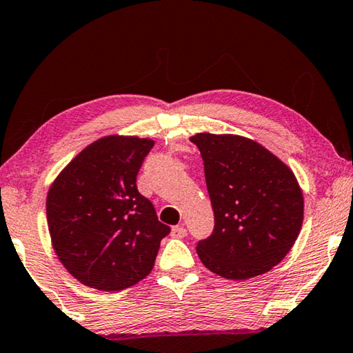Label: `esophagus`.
I'll list each match as a JSON object with an SVG mask.
<instances>
[{
  "label": "esophagus",
  "mask_w": 353,
  "mask_h": 353,
  "mask_svg": "<svg viewBox=\"0 0 353 353\" xmlns=\"http://www.w3.org/2000/svg\"><path fill=\"white\" fill-rule=\"evenodd\" d=\"M170 236H172L173 239H183V237H186V228H184V226H172Z\"/></svg>",
  "instance_id": "esophagus-1"
}]
</instances>
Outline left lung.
Instances as JSON below:
<instances>
[{"instance_id":"left-lung-1","label":"left lung","mask_w":353,"mask_h":353,"mask_svg":"<svg viewBox=\"0 0 353 353\" xmlns=\"http://www.w3.org/2000/svg\"><path fill=\"white\" fill-rule=\"evenodd\" d=\"M215 228L196 245L200 261L225 279L246 281L282 262L299 236L304 196L293 170L254 139L196 133Z\"/></svg>"}]
</instances>
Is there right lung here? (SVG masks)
Returning <instances> with one entry per match:
<instances>
[{
    "mask_svg": "<svg viewBox=\"0 0 353 353\" xmlns=\"http://www.w3.org/2000/svg\"><path fill=\"white\" fill-rule=\"evenodd\" d=\"M154 141L108 134L65 165L46 196L52 248L68 273L101 292H121L144 279L170 228L136 188Z\"/></svg>",
    "mask_w": 353,
    "mask_h": 353,
    "instance_id": "add662e5",
    "label": "right lung"
}]
</instances>
